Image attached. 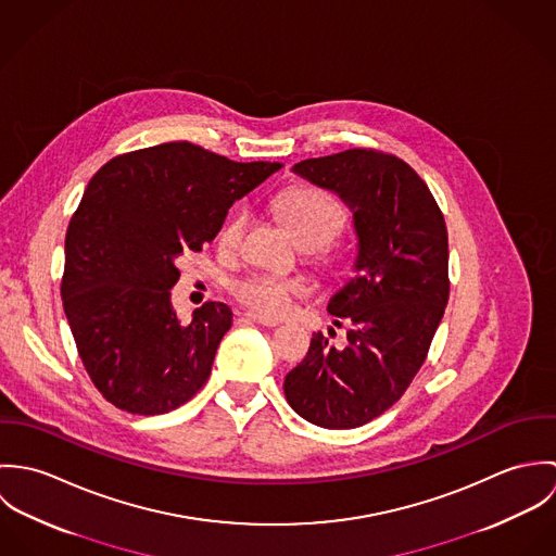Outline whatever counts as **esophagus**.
<instances>
[{"label": "esophagus", "mask_w": 556, "mask_h": 556, "mask_svg": "<svg viewBox=\"0 0 556 556\" xmlns=\"http://www.w3.org/2000/svg\"><path fill=\"white\" fill-rule=\"evenodd\" d=\"M245 317L250 318V320H254V323H258V325H265V327H276V325H278V323L271 320V318L256 317V315H252V313H248Z\"/></svg>", "instance_id": "34e87169"}]
</instances>
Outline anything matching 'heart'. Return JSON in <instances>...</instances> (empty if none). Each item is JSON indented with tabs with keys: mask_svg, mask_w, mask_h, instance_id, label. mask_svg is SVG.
<instances>
[{
	"mask_svg": "<svg viewBox=\"0 0 556 556\" xmlns=\"http://www.w3.org/2000/svg\"><path fill=\"white\" fill-rule=\"evenodd\" d=\"M276 207L298 241L320 261L325 258L320 245L336 238L346 223L344 207L327 192L311 186L285 190ZM245 227L248 212H233L218 231V245L223 250H238ZM231 295L256 317L280 318L291 313L295 300L308 295V282L298 276L252 271L231 282Z\"/></svg>",
	"mask_w": 556,
	"mask_h": 556,
	"instance_id": "obj_1",
	"label": "heart"
}]
</instances>
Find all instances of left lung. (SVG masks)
Masks as SVG:
<instances>
[{
  "label": "left lung",
  "mask_w": 556,
  "mask_h": 556,
  "mask_svg": "<svg viewBox=\"0 0 556 556\" xmlns=\"http://www.w3.org/2000/svg\"><path fill=\"white\" fill-rule=\"evenodd\" d=\"M293 170L351 207L357 258L327 304L346 329L344 349L315 333L285 396L315 426L357 428L397 402L426 362L450 300L447 227L426 181L392 154L355 148Z\"/></svg>",
  "instance_id": "8db88e82"
}]
</instances>
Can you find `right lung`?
Here are the masks:
<instances>
[{
	"instance_id": "obj_1",
	"label": "right lung",
	"mask_w": 556,
	"mask_h": 556,
	"mask_svg": "<svg viewBox=\"0 0 556 556\" xmlns=\"http://www.w3.org/2000/svg\"><path fill=\"white\" fill-rule=\"evenodd\" d=\"M280 166L173 141L115 156L89 179L66 231L62 300L80 362L113 406L162 415L205 386L233 313L205 302L179 323L175 258L212 243L229 207Z\"/></svg>"
}]
</instances>
